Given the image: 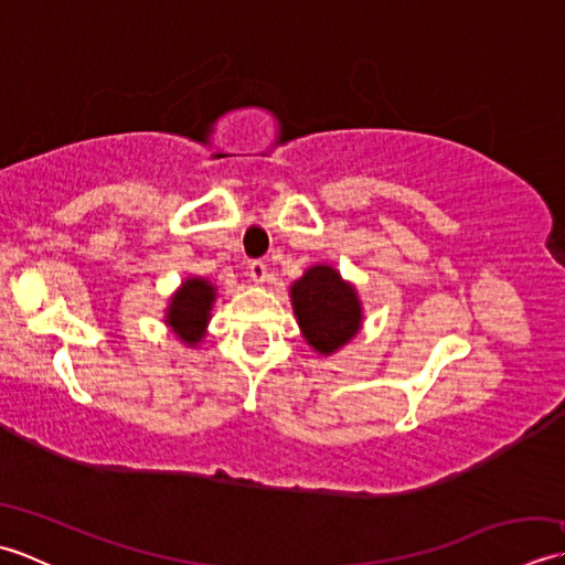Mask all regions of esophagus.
Instances as JSON below:
<instances>
[{"label":"esophagus","mask_w":565,"mask_h":565,"mask_svg":"<svg viewBox=\"0 0 565 565\" xmlns=\"http://www.w3.org/2000/svg\"><path fill=\"white\" fill-rule=\"evenodd\" d=\"M247 271H249V279L255 281V284H264V281H267V264H264V262H259V259L249 262Z\"/></svg>","instance_id":"1"}]
</instances>
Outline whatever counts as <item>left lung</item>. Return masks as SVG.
<instances>
[{
  "mask_svg": "<svg viewBox=\"0 0 565 565\" xmlns=\"http://www.w3.org/2000/svg\"><path fill=\"white\" fill-rule=\"evenodd\" d=\"M291 303L306 342L318 354H334L362 330L356 289L330 264H316L291 286Z\"/></svg>",
  "mask_w": 565,
  "mask_h": 565,
  "instance_id": "8db88e82",
  "label": "left lung"
}]
</instances>
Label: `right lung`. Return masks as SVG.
<instances>
[{
    "instance_id": "obj_1",
    "label": "right lung",
    "mask_w": 565,
    "mask_h": 565,
    "mask_svg": "<svg viewBox=\"0 0 565 565\" xmlns=\"http://www.w3.org/2000/svg\"><path fill=\"white\" fill-rule=\"evenodd\" d=\"M215 301V286L201 276H191L167 306L164 322L172 328L179 340L194 347L206 334V326L211 320V308Z\"/></svg>"
}]
</instances>
